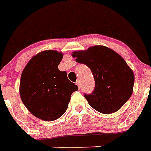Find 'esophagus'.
<instances>
[{
  "instance_id": "34e87169",
  "label": "esophagus",
  "mask_w": 151,
  "mask_h": 151,
  "mask_svg": "<svg viewBox=\"0 0 151 151\" xmlns=\"http://www.w3.org/2000/svg\"><path fill=\"white\" fill-rule=\"evenodd\" d=\"M76 84L77 85V86L79 87V88H80V80H77V82H76Z\"/></svg>"
}]
</instances>
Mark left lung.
Instances as JSON below:
<instances>
[{
  "label": "left lung",
  "instance_id": "8db88e82",
  "mask_svg": "<svg viewBox=\"0 0 151 151\" xmlns=\"http://www.w3.org/2000/svg\"><path fill=\"white\" fill-rule=\"evenodd\" d=\"M87 65L95 81L93 92L84 96L91 107L102 114L118 111L131 97L134 74L123 58L109 48L95 46L72 54Z\"/></svg>",
  "mask_w": 151,
  "mask_h": 151
}]
</instances>
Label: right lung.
<instances>
[{
	"instance_id": "obj_1",
	"label": "right lung",
	"mask_w": 151,
	"mask_h": 151,
	"mask_svg": "<svg viewBox=\"0 0 151 151\" xmlns=\"http://www.w3.org/2000/svg\"><path fill=\"white\" fill-rule=\"evenodd\" d=\"M62 59V53L44 51L34 56L22 72V102L34 116L43 120L60 117L68 108L71 93L78 90L66 72L58 69Z\"/></svg>"
}]
</instances>
